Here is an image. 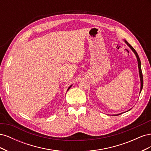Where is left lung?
Segmentation results:
<instances>
[{
	"mask_svg": "<svg viewBox=\"0 0 151 151\" xmlns=\"http://www.w3.org/2000/svg\"><path fill=\"white\" fill-rule=\"evenodd\" d=\"M125 43L129 46L131 50L133 51V52L135 54V56L137 57V62H138V67H139V76H140V94L141 93V91L142 89V88H143V76H142V70H141V62H140V60L139 58V57L137 53V52L135 51V50L132 47L131 45L128 43L126 40H124ZM120 115V114H118V115Z\"/></svg>",
	"mask_w": 151,
	"mask_h": 151,
	"instance_id": "left-lung-1",
	"label": "left lung"
}]
</instances>
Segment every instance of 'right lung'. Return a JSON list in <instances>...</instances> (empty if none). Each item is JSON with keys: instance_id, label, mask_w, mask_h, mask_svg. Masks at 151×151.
Segmentation results:
<instances>
[{"instance_id": "right-lung-1", "label": "right lung", "mask_w": 151, "mask_h": 151, "mask_svg": "<svg viewBox=\"0 0 151 151\" xmlns=\"http://www.w3.org/2000/svg\"><path fill=\"white\" fill-rule=\"evenodd\" d=\"M71 86H72V85H71V86H70V87H69V88H68V89H67V91H68V89H70V88H71Z\"/></svg>"}]
</instances>
